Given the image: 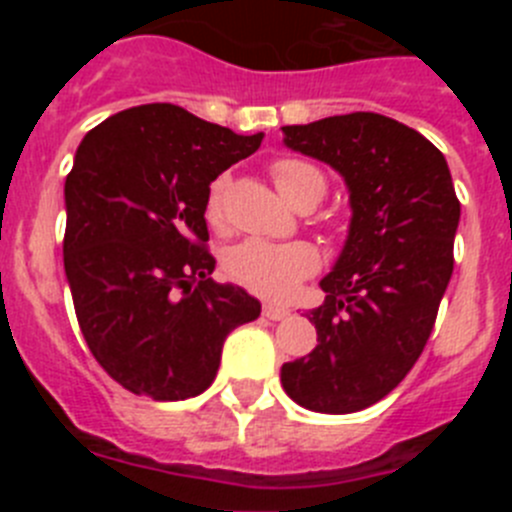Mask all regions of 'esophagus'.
Masks as SVG:
<instances>
[{
	"instance_id": "34e87169",
	"label": "esophagus",
	"mask_w": 512,
	"mask_h": 512,
	"mask_svg": "<svg viewBox=\"0 0 512 512\" xmlns=\"http://www.w3.org/2000/svg\"><path fill=\"white\" fill-rule=\"evenodd\" d=\"M289 315L287 307H279V305H264V318L269 320H284Z\"/></svg>"
}]
</instances>
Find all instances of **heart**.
Returning <instances> with one entry per match:
<instances>
[{
	"mask_svg": "<svg viewBox=\"0 0 512 512\" xmlns=\"http://www.w3.org/2000/svg\"><path fill=\"white\" fill-rule=\"evenodd\" d=\"M271 179L295 207L310 194H315L318 202L323 200V174L300 158L274 161ZM225 192H228V176L220 174L207 189L205 200V215L215 228H220L225 220ZM318 269V248L305 241L271 243L261 241V238H248V241H241L238 246L230 248L223 261V271L230 282L271 302H284L295 297L300 284L310 279Z\"/></svg>",
	"mask_w": 512,
	"mask_h": 512,
	"instance_id": "obj_1",
	"label": "heart"
}]
</instances>
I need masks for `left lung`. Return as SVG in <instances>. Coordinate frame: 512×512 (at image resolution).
Wrapping results in <instances>:
<instances>
[{
	"label": "left lung",
	"instance_id": "obj_1",
	"mask_svg": "<svg viewBox=\"0 0 512 512\" xmlns=\"http://www.w3.org/2000/svg\"><path fill=\"white\" fill-rule=\"evenodd\" d=\"M284 143L346 179L351 228L310 312L318 346L282 366V387L315 413L346 415L390 395L423 354L454 271L461 205L443 153L377 115L287 125Z\"/></svg>",
	"mask_w": 512,
	"mask_h": 512
}]
</instances>
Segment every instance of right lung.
Returning <instances> with one entry per match:
<instances>
[{"instance_id": "obj_1", "label": "right lung", "mask_w": 512, "mask_h": 512, "mask_svg": "<svg viewBox=\"0 0 512 512\" xmlns=\"http://www.w3.org/2000/svg\"><path fill=\"white\" fill-rule=\"evenodd\" d=\"M261 138L153 102L81 140L63 189V266L89 351L133 395L205 392L230 330L261 315L241 287L210 279L205 223L210 182Z\"/></svg>"}]
</instances>
